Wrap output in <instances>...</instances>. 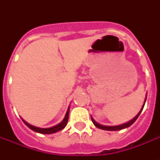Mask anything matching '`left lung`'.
Returning a JSON list of instances; mask_svg holds the SVG:
<instances>
[{
  "instance_id": "left-lung-1",
  "label": "left lung",
  "mask_w": 160,
  "mask_h": 160,
  "mask_svg": "<svg viewBox=\"0 0 160 160\" xmlns=\"http://www.w3.org/2000/svg\"><path fill=\"white\" fill-rule=\"evenodd\" d=\"M145 101H146V97H145V100H144V105L142 107V109H140V111L138 113L136 116L134 117V119H132L131 120H129V122H127L125 124H120V125H115V126H107V125H102V124H98L97 122L95 121V119H93L92 117H91V120H92L93 124H95V126L99 128V129H104V130H109V131H114V130H120V129H125V128H128L132 124H134V122H135L137 119H138V117L139 115L140 114L141 111L143 110V108L144 106V104H145Z\"/></svg>"
}]
</instances>
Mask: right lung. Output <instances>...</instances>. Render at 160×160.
<instances>
[{
  "label": "right lung",
  "instance_id": "obj_1",
  "mask_svg": "<svg viewBox=\"0 0 160 160\" xmlns=\"http://www.w3.org/2000/svg\"><path fill=\"white\" fill-rule=\"evenodd\" d=\"M69 113H70V107L68 108L67 112H66V114H65V116L64 118L62 121L60 122V124H58L57 125H55V126L51 127V128H39V127H36L33 126V125H31V124H28L27 122L25 121L23 119H21L23 120V122L25 123L26 125L30 128L31 129H32L33 131L37 132V133H40V134H54V133H56V132L60 131L61 129H63L66 126V124L68 123V119H69Z\"/></svg>",
  "mask_w": 160,
  "mask_h": 160
}]
</instances>
